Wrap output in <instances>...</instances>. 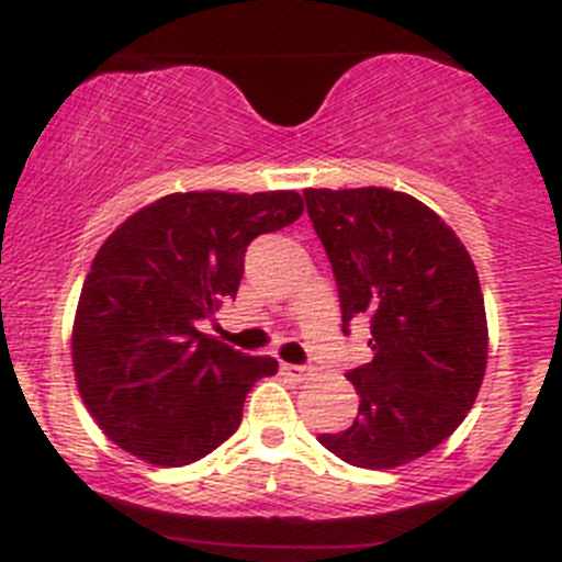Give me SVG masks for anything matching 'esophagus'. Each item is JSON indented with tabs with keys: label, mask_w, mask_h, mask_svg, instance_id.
<instances>
[{
	"label": "esophagus",
	"mask_w": 562,
	"mask_h": 562,
	"mask_svg": "<svg viewBox=\"0 0 562 562\" xmlns=\"http://www.w3.org/2000/svg\"><path fill=\"white\" fill-rule=\"evenodd\" d=\"M280 369H282V375H288L291 381H296V383H302V381H307V378H311V369L300 367V363H282Z\"/></svg>",
	"instance_id": "34e87169"
}]
</instances>
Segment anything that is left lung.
Masks as SVG:
<instances>
[{
	"instance_id": "left-lung-1",
	"label": "left lung",
	"mask_w": 562,
	"mask_h": 562,
	"mask_svg": "<svg viewBox=\"0 0 562 562\" xmlns=\"http://www.w3.org/2000/svg\"><path fill=\"white\" fill-rule=\"evenodd\" d=\"M333 266L344 330L369 316L375 358L350 369L358 417L318 442L344 462L392 470L451 437L487 369L476 266L431 206L386 187L305 190Z\"/></svg>"
}]
</instances>
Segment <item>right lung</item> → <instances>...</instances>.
I'll return each instance as SVG.
<instances>
[{"label":"right lung","mask_w":562,"mask_h":562,"mask_svg":"<svg viewBox=\"0 0 562 562\" xmlns=\"http://www.w3.org/2000/svg\"><path fill=\"white\" fill-rule=\"evenodd\" d=\"M302 210L293 190L170 193L105 237L75 311L72 367L111 442L181 468L237 431L246 394L277 361L232 350L199 322L235 300L246 246Z\"/></svg>","instance_id":"1"}]
</instances>
